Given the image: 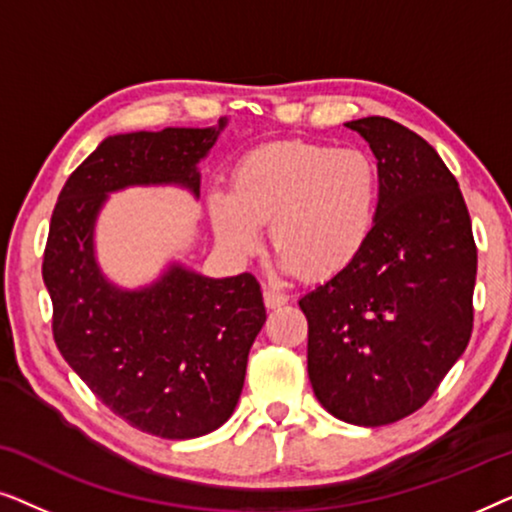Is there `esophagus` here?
Here are the masks:
<instances>
[{
    "label": "esophagus",
    "instance_id": "obj_1",
    "mask_svg": "<svg viewBox=\"0 0 512 512\" xmlns=\"http://www.w3.org/2000/svg\"><path fill=\"white\" fill-rule=\"evenodd\" d=\"M263 300H265V307H268V310H277V307H282V305H286V293H282V291H277V289H270V286H265L263 289Z\"/></svg>",
    "mask_w": 512,
    "mask_h": 512
}]
</instances>
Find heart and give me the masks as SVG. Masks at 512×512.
<instances>
[{"label":"heart","mask_w":512,"mask_h":512,"mask_svg":"<svg viewBox=\"0 0 512 512\" xmlns=\"http://www.w3.org/2000/svg\"><path fill=\"white\" fill-rule=\"evenodd\" d=\"M377 207L375 160L317 142L258 146L235 165L230 193L209 195V219L230 254H254L268 223L282 268L312 279L338 275L356 261Z\"/></svg>","instance_id":"heart-1"}]
</instances>
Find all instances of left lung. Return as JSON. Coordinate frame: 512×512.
<instances>
[{
    "instance_id": "1",
    "label": "left lung",
    "mask_w": 512,
    "mask_h": 512,
    "mask_svg": "<svg viewBox=\"0 0 512 512\" xmlns=\"http://www.w3.org/2000/svg\"><path fill=\"white\" fill-rule=\"evenodd\" d=\"M377 158L380 207L352 265L298 300L307 375L333 417L384 426L433 396L471 340V216L436 149L384 116L345 123Z\"/></svg>"
}]
</instances>
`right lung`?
I'll return each instance as SVG.
<instances>
[{
  "label": "right lung",
  "instance_id": "add662e5",
  "mask_svg": "<svg viewBox=\"0 0 512 512\" xmlns=\"http://www.w3.org/2000/svg\"><path fill=\"white\" fill-rule=\"evenodd\" d=\"M226 123L104 139L62 186L41 265L65 361L114 415L170 440L205 436L233 415L265 324L261 284L174 263L151 286L118 289L95 261V221L128 186L177 184L198 198V163Z\"/></svg>",
  "mask_w": 512,
  "mask_h": 512
}]
</instances>
